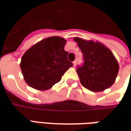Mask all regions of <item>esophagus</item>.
Listing matches in <instances>:
<instances>
[{"mask_svg":"<svg viewBox=\"0 0 131 131\" xmlns=\"http://www.w3.org/2000/svg\"><path fill=\"white\" fill-rule=\"evenodd\" d=\"M77 60H74V62H73V65H74V67H76V65H77Z\"/></svg>","mask_w":131,"mask_h":131,"instance_id":"esophagus-1","label":"esophagus"}]
</instances>
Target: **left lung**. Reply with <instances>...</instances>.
I'll use <instances>...</instances> for the list:
<instances>
[{
  "instance_id": "1",
  "label": "left lung",
  "mask_w": 131,
  "mask_h": 131,
  "mask_svg": "<svg viewBox=\"0 0 131 131\" xmlns=\"http://www.w3.org/2000/svg\"><path fill=\"white\" fill-rule=\"evenodd\" d=\"M83 53V64L77 66V72L83 87L100 92L114 84L118 64L110 49L102 43L74 38Z\"/></svg>"
}]
</instances>
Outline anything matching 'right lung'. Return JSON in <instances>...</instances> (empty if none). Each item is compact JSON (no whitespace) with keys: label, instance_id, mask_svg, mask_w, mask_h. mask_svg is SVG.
<instances>
[{"label":"right lung","instance_id":"right-lung-1","mask_svg":"<svg viewBox=\"0 0 131 131\" xmlns=\"http://www.w3.org/2000/svg\"><path fill=\"white\" fill-rule=\"evenodd\" d=\"M67 41L59 36L40 40L27 50L21 57L20 67L24 80L31 88L45 91L62 79L73 64L64 50Z\"/></svg>","mask_w":131,"mask_h":131}]
</instances>
